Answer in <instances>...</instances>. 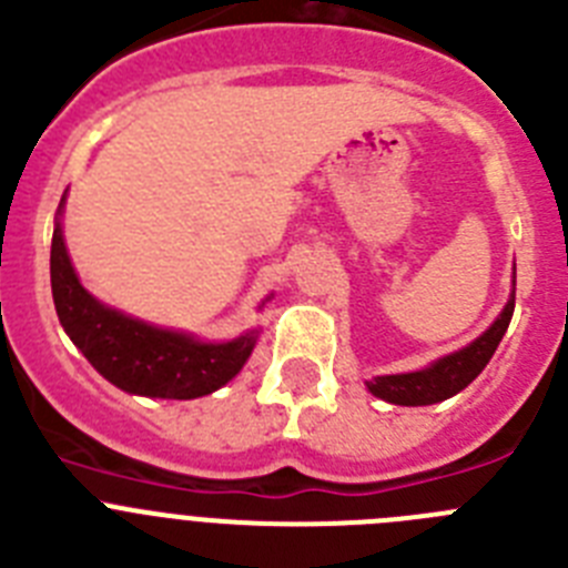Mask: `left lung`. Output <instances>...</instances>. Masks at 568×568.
I'll list each match as a JSON object with an SVG mask.
<instances>
[{
    "mask_svg": "<svg viewBox=\"0 0 568 568\" xmlns=\"http://www.w3.org/2000/svg\"><path fill=\"white\" fill-rule=\"evenodd\" d=\"M511 313H515V293H511L509 304L504 307L500 318L478 341H471L469 346L435 361L433 366L418 369V373L381 375V378L366 381L369 393L398 406H426L453 398V395H458L464 386H469L471 381L484 373V366L489 364V358L498 349L500 338H504L506 327H509Z\"/></svg>",
    "mask_w": 568,
    "mask_h": 568,
    "instance_id": "left-lung-1",
    "label": "left lung"
}]
</instances>
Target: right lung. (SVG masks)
Masks as SVG:
<instances>
[{"mask_svg": "<svg viewBox=\"0 0 568 568\" xmlns=\"http://www.w3.org/2000/svg\"><path fill=\"white\" fill-rule=\"evenodd\" d=\"M50 287L64 333L97 366V373L124 393L175 400L202 398L235 378L255 346V333L227 344H202L99 304L79 284L59 224L50 244Z\"/></svg>", "mask_w": 568, "mask_h": 568, "instance_id": "right-lung-1", "label": "right lung"}]
</instances>
